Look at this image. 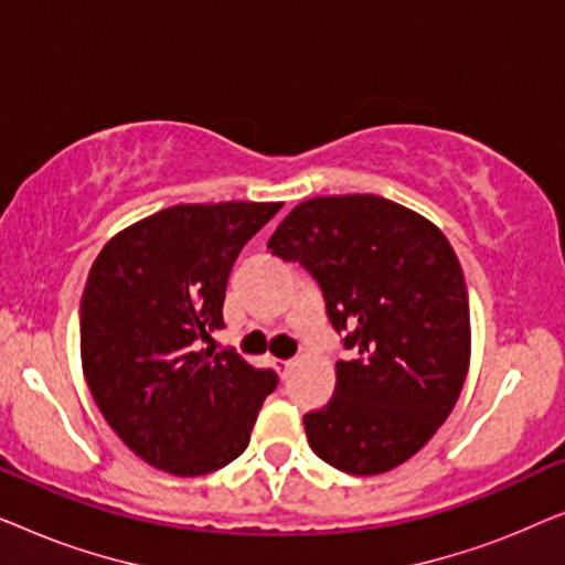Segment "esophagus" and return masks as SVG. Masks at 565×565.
I'll list each match as a JSON object with an SVG mask.
<instances>
[{"label": "esophagus", "mask_w": 565, "mask_h": 565, "mask_svg": "<svg viewBox=\"0 0 565 565\" xmlns=\"http://www.w3.org/2000/svg\"><path fill=\"white\" fill-rule=\"evenodd\" d=\"M273 367L277 370V373H280V377L285 381V377H288V373L292 370V360H273Z\"/></svg>", "instance_id": "34e87169"}]
</instances>
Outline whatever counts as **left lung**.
<instances>
[{
    "mask_svg": "<svg viewBox=\"0 0 565 565\" xmlns=\"http://www.w3.org/2000/svg\"><path fill=\"white\" fill-rule=\"evenodd\" d=\"M267 249L319 282L337 362L334 398L303 416L311 450L352 476H377L429 443L458 401L470 362L460 262L435 223L377 195L292 207Z\"/></svg>",
    "mask_w": 565,
    "mask_h": 565,
    "instance_id": "1",
    "label": "left lung"
}]
</instances>
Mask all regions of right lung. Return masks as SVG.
<instances>
[{
	"mask_svg": "<svg viewBox=\"0 0 565 565\" xmlns=\"http://www.w3.org/2000/svg\"><path fill=\"white\" fill-rule=\"evenodd\" d=\"M282 203L172 205L120 231L79 306L92 398L122 443L172 476L213 473L249 445L277 373L203 347L223 329L231 267Z\"/></svg>",
	"mask_w": 565,
	"mask_h": 565,
	"instance_id": "1",
	"label": "right lung"
}]
</instances>
